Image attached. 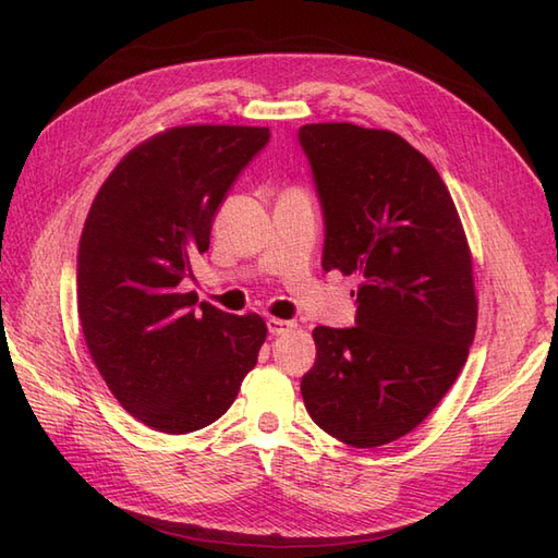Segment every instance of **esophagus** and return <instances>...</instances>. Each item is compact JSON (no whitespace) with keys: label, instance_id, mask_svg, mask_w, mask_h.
I'll return each mask as SVG.
<instances>
[{"label":"esophagus","instance_id":"obj_1","mask_svg":"<svg viewBox=\"0 0 558 558\" xmlns=\"http://www.w3.org/2000/svg\"><path fill=\"white\" fill-rule=\"evenodd\" d=\"M294 326V322H286V318H276V316H270L268 318V333L270 336H286L288 330H292Z\"/></svg>","mask_w":558,"mask_h":558}]
</instances>
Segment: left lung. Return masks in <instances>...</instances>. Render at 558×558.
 I'll return each mask as SVG.
<instances>
[{"mask_svg": "<svg viewBox=\"0 0 558 558\" xmlns=\"http://www.w3.org/2000/svg\"><path fill=\"white\" fill-rule=\"evenodd\" d=\"M326 220L324 270L357 276V326L314 328L306 412L338 441L374 448L429 417L477 328L472 256L453 198L417 148L386 129L304 124Z\"/></svg>", "mask_w": 558, "mask_h": 558, "instance_id": "8db88e82", "label": "left lung"}]
</instances>
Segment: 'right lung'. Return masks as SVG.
<instances>
[{"label": "right lung", "mask_w": 558, "mask_h": 558, "mask_svg": "<svg viewBox=\"0 0 558 558\" xmlns=\"http://www.w3.org/2000/svg\"><path fill=\"white\" fill-rule=\"evenodd\" d=\"M268 126H172L129 150L88 210L78 242V322L120 405L162 434L222 417L266 340L180 282L208 252L216 210Z\"/></svg>", "instance_id": "1"}]
</instances>
